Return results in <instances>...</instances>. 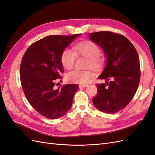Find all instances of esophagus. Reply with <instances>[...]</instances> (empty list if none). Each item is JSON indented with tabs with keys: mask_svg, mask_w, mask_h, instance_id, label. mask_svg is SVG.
<instances>
[{
	"mask_svg": "<svg viewBox=\"0 0 155 155\" xmlns=\"http://www.w3.org/2000/svg\"><path fill=\"white\" fill-rule=\"evenodd\" d=\"M87 84H81L80 86H79V87H87Z\"/></svg>",
	"mask_w": 155,
	"mask_h": 155,
	"instance_id": "1",
	"label": "esophagus"
}]
</instances>
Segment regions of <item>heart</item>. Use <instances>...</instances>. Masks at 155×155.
<instances>
[{
	"instance_id": "obj_1",
	"label": "heart",
	"mask_w": 155,
	"mask_h": 155,
	"mask_svg": "<svg viewBox=\"0 0 155 155\" xmlns=\"http://www.w3.org/2000/svg\"><path fill=\"white\" fill-rule=\"evenodd\" d=\"M74 51L65 48L61 53V63L63 67L69 70L73 68L77 54L86 57L90 60V67L95 69H100L103 64V60L99 58L101 51L99 47L92 41H87L77 43L74 47ZM94 76V73L90 70L75 69L68 73L66 78L69 82L86 84Z\"/></svg>"
}]
</instances>
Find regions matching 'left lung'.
Wrapping results in <instances>:
<instances>
[{
  "label": "left lung",
  "mask_w": 155,
  "mask_h": 155,
  "mask_svg": "<svg viewBox=\"0 0 155 155\" xmlns=\"http://www.w3.org/2000/svg\"><path fill=\"white\" fill-rule=\"evenodd\" d=\"M90 39L104 52L107 64L98 77L105 84H97L95 107L107 114H114L126 107L133 98L140 79V60L132 43L121 34L108 31L90 33Z\"/></svg>",
  "instance_id": "1"
}]
</instances>
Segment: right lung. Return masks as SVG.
Instances as JSON below:
<instances>
[{"label":"right lung","instance_id":"obj_1","mask_svg":"<svg viewBox=\"0 0 155 155\" xmlns=\"http://www.w3.org/2000/svg\"><path fill=\"white\" fill-rule=\"evenodd\" d=\"M79 36H47L32 44L22 59L20 77L24 94L30 105L47 118H60L71 107L78 86L66 84L56 90L54 86L64 71L61 53Z\"/></svg>","mask_w":155,"mask_h":155}]
</instances>
